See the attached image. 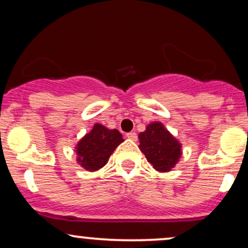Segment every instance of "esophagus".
Segmentation results:
<instances>
[{
	"mask_svg": "<svg viewBox=\"0 0 248 248\" xmlns=\"http://www.w3.org/2000/svg\"><path fill=\"white\" fill-rule=\"evenodd\" d=\"M126 136L129 140H133V141H136L138 140V134H136L135 132H130V133H127Z\"/></svg>",
	"mask_w": 248,
	"mask_h": 248,
	"instance_id": "obj_1",
	"label": "esophagus"
}]
</instances>
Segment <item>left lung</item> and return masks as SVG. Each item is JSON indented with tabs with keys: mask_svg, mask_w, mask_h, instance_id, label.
<instances>
[{
	"mask_svg": "<svg viewBox=\"0 0 248 248\" xmlns=\"http://www.w3.org/2000/svg\"><path fill=\"white\" fill-rule=\"evenodd\" d=\"M140 150L157 171H170L182 155L181 143L164 128L161 122L148 124L146 130L139 134Z\"/></svg>",
	"mask_w": 248,
	"mask_h": 248,
	"instance_id": "left-lung-1",
	"label": "left lung"
}]
</instances>
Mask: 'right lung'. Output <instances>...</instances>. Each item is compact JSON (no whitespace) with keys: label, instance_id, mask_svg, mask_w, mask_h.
<instances>
[{"label":"right lung","instance_id":"add662e5","mask_svg":"<svg viewBox=\"0 0 248 248\" xmlns=\"http://www.w3.org/2000/svg\"><path fill=\"white\" fill-rule=\"evenodd\" d=\"M124 142L121 133L95 124L76 147L77 161L88 171H96L108 162L115 148Z\"/></svg>","mask_w":248,"mask_h":248}]
</instances>
